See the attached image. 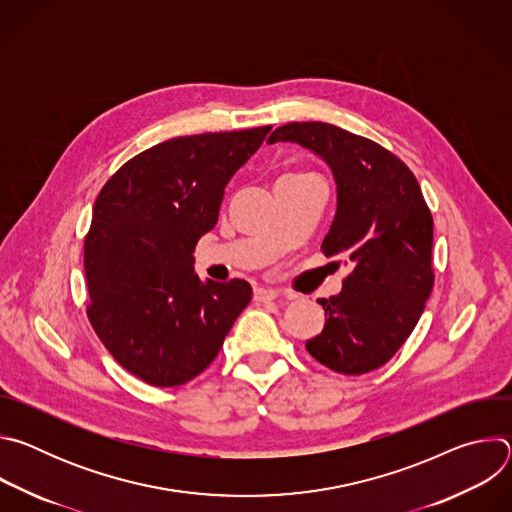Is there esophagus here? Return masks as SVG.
Wrapping results in <instances>:
<instances>
[{
	"label": "esophagus",
	"mask_w": 512,
	"mask_h": 512,
	"mask_svg": "<svg viewBox=\"0 0 512 512\" xmlns=\"http://www.w3.org/2000/svg\"><path fill=\"white\" fill-rule=\"evenodd\" d=\"M253 298H255V302H271V300H277V298H279V289H273V287H257Z\"/></svg>",
	"instance_id": "1"
}]
</instances>
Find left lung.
Returning a JSON list of instances; mask_svg holds the SVG:
<instances>
[{
    "label": "left lung",
    "instance_id": "left-lung-1",
    "mask_svg": "<svg viewBox=\"0 0 512 512\" xmlns=\"http://www.w3.org/2000/svg\"><path fill=\"white\" fill-rule=\"evenodd\" d=\"M316 154L336 182V212L322 243L350 265L340 294L318 300L324 330L308 352L340 375L375 371L401 348L433 287V218L413 172L379 143L322 121L277 127L267 143Z\"/></svg>",
    "mask_w": 512,
    "mask_h": 512
}]
</instances>
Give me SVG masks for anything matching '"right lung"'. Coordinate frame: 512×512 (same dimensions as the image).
Masks as SVG:
<instances>
[{"label": "right lung", "instance_id": "obj_1", "mask_svg": "<svg viewBox=\"0 0 512 512\" xmlns=\"http://www.w3.org/2000/svg\"><path fill=\"white\" fill-rule=\"evenodd\" d=\"M269 131L168 139L123 164L95 200L87 314L113 358L148 385L178 387L200 375L251 302L245 279H200L194 247Z\"/></svg>", "mask_w": 512, "mask_h": 512}]
</instances>
